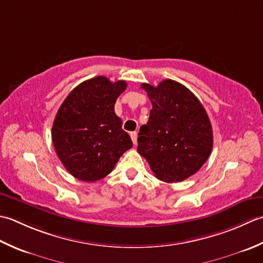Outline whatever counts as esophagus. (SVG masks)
<instances>
[{
  "mask_svg": "<svg viewBox=\"0 0 263 263\" xmlns=\"http://www.w3.org/2000/svg\"><path fill=\"white\" fill-rule=\"evenodd\" d=\"M130 138H132V141L134 143V145H136V143H137V133L136 132H132L130 133Z\"/></svg>",
  "mask_w": 263,
  "mask_h": 263,
  "instance_id": "1",
  "label": "esophagus"
}]
</instances>
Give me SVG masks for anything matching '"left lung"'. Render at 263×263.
Wrapping results in <instances>:
<instances>
[{
    "label": "left lung",
    "mask_w": 263,
    "mask_h": 263,
    "mask_svg": "<svg viewBox=\"0 0 263 263\" xmlns=\"http://www.w3.org/2000/svg\"><path fill=\"white\" fill-rule=\"evenodd\" d=\"M152 110L139 128L137 152L146 159L158 179L178 183L194 175L210 157L211 122L199 99L171 79L157 87L142 84Z\"/></svg>",
    "instance_id": "obj_1"
}]
</instances>
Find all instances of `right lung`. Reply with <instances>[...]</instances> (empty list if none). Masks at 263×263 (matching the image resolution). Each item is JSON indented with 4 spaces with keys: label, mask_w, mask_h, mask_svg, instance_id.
<instances>
[{
    "label": "right lung",
    "mask_w": 263,
    "mask_h": 263,
    "mask_svg": "<svg viewBox=\"0 0 263 263\" xmlns=\"http://www.w3.org/2000/svg\"><path fill=\"white\" fill-rule=\"evenodd\" d=\"M126 87L125 80L112 83L98 76L74 87L58 110L52 142L64 168L77 179L104 178L133 146L115 114L116 101Z\"/></svg>",
    "instance_id": "obj_1"
}]
</instances>
